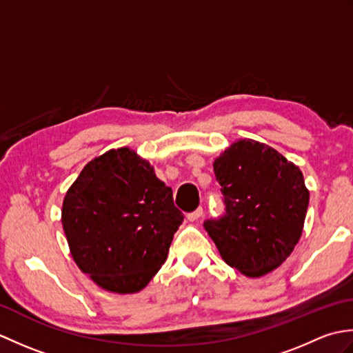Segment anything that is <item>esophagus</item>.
Here are the masks:
<instances>
[{
	"label": "esophagus",
	"instance_id": "34e87169",
	"mask_svg": "<svg viewBox=\"0 0 353 353\" xmlns=\"http://www.w3.org/2000/svg\"><path fill=\"white\" fill-rule=\"evenodd\" d=\"M201 216H203V208H197L196 211L186 215V219H188L190 221H197L199 219H201Z\"/></svg>",
	"mask_w": 353,
	"mask_h": 353
}]
</instances>
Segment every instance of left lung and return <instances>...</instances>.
Wrapping results in <instances>:
<instances>
[{
    "label": "left lung",
    "instance_id": "left-lung-1",
    "mask_svg": "<svg viewBox=\"0 0 353 353\" xmlns=\"http://www.w3.org/2000/svg\"><path fill=\"white\" fill-rule=\"evenodd\" d=\"M226 214L205 229L223 261L249 277L279 267L301 239L310 191L297 165L274 148L239 139L214 161Z\"/></svg>",
    "mask_w": 353,
    "mask_h": 353
}]
</instances>
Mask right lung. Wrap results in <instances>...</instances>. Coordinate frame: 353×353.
Returning <instances> with one entry per match:
<instances>
[{
    "label": "right lung",
    "mask_w": 353,
    "mask_h": 353,
    "mask_svg": "<svg viewBox=\"0 0 353 353\" xmlns=\"http://www.w3.org/2000/svg\"><path fill=\"white\" fill-rule=\"evenodd\" d=\"M182 221L170 186L129 147L88 162L62 206L72 259L99 287L118 294L147 287Z\"/></svg>",
    "instance_id": "obj_1"
}]
</instances>
